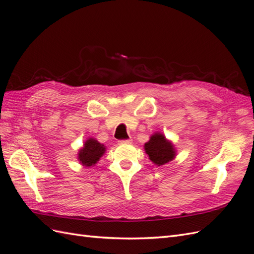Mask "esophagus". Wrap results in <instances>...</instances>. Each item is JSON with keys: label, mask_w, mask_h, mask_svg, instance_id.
<instances>
[{"label": "esophagus", "mask_w": 254, "mask_h": 254, "mask_svg": "<svg viewBox=\"0 0 254 254\" xmlns=\"http://www.w3.org/2000/svg\"><path fill=\"white\" fill-rule=\"evenodd\" d=\"M132 142V140H122V141H119L120 144H130Z\"/></svg>", "instance_id": "obj_1"}]
</instances>
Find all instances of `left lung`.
<instances>
[{"label": "left lung", "instance_id": "8db88e82", "mask_svg": "<svg viewBox=\"0 0 254 254\" xmlns=\"http://www.w3.org/2000/svg\"><path fill=\"white\" fill-rule=\"evenodd\" d=\"M144 149L149 160L157 166L171 162L177 156V150L173 142L167 140L163 133L158 131L153 133L149 141L144 144Z\"/></svg>", "mask_w": 254, "mask_h": 254}]
</instances>
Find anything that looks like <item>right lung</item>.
Returning <instances> with one entry per match:
<instances>
[{
	"mask_svg": "<svg viewBox=\"0 0 254 254\" xmlns=\"http://www.w3.org/2000/svg\"><path fill=\"white\" fill-rule=\"evenodd\" d=\"M106 146L99 143L94 137H89L82 147L78 150L77 160L84 167L94 166L106 152Z\"/></svg>",
	"mask_w": 254,
	"mask_h": 254,
	"instance_id": "add662e5",
	"label": "right lung"
}]
</instances>
